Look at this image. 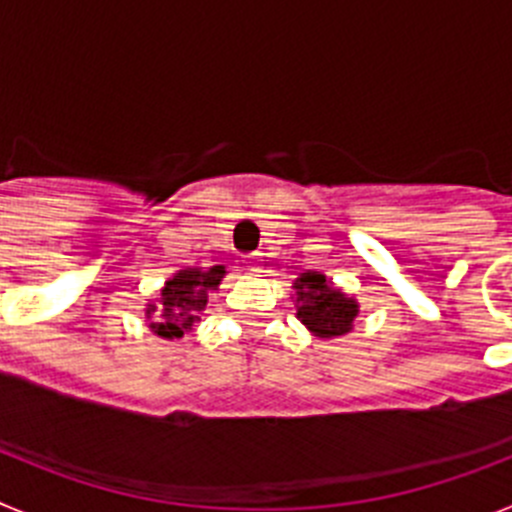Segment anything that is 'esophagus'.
<instances>
[{
    "instance_id": "34e87169",
    "label": "esophagus",
    "mask_w": 512,
    "mask_h": 512,
    "mask_svg": "<svg viewBox=\"0 0 512 512\" xmlns=\"http://www.w3.org/2000/svg\"><path fill=\"white\" fill-rule=\"evenodd\" d=\"M251 259H253V261H251V271H259V269H261V266H259V264H256V259H259V256H251Z\"/></svg>"
}]
</instances>
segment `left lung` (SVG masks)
I'll return each instance as SVG.
<instances>
[{"mask_svg":"<svg viewBox=\"0 0 512 512\" xmlns=\"http://www.w3.org/2000/svg\"><path fill=\"white\" fill-rule=\"evenodd\" d=\"M292 302L297 307V320L315 338H341L354 330L359 318V300L346 295L341 287L330 282L320 271H305L292 282Z\"/></svg>","mask_w":512,"mask_h":512,"instance_id":"left-lung-1","label":"left lung"}]
</instances>
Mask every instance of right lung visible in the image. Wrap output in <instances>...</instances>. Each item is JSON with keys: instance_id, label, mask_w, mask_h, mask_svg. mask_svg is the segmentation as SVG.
I'll return each mask as SVG.
<instances>
[{"instance_id": "add662e5", "label": "right lung", "mask_w": 512, "mask_h": 512, "mask_svg": "<svg viewBox=\"0 0 512 512\" xmlns=\"http://www.w3.org/2000/svg\"><path fill=\"white\" fill-rule=\"evenodd\" d=\"M228 274L223 264L200 269L187 266L171 274L158 289V297L146 305V325L158 338L174 341L192 333L194 323L200 320V312L207 307L210 292H215Z\"/></svg>"}]
</instances>
